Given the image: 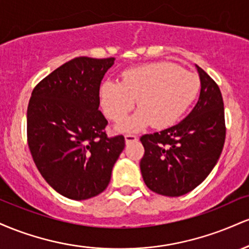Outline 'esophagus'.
<instances>
[{
	"instance_id": "esophagus-1",
	"label": "esophagus",
	"mask_w": 249,
	"mask_h": 249,
	"mask_svg": "<svg viewBox=\"0 0 249 249\" xmlns=\"http://www.w3.org/2000/svg\"><path fill=\"white\" fill-rule=\"evenodd\" d=\"M137 141H138V137H137L136 134H126V136H125V142H126V144H131V142Z\"/></svg>"
}]
</instances>
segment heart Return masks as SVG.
<instances>
[{
    "instance_id": "heart-1",
    "label": "heart",
    "mask_w": 249,
    "mask_h": 249,
    "mask_svg": "<svg viewBox=\"0 0 249 249\" xmlns=\"http://www.w3.org/2000/svg\"><path fill=\"white\" fill-rule=\"evenodd\" d=\"M200 78L172 62H157L131 68L122 81H107L101 88L103 110L111 121L121 122L136 105L139 110L118 125L121 131H138L152 124L172 126L193 104Z\"/></svg>"
}]
</instances>
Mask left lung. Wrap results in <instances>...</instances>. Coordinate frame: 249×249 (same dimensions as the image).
<instances>
[{
  "label": "left lung",
  "mask_w": 249,
  "mask_h": 249,
  "mask_svg": "<svg viewBox=\"0 0 249 249\" xmlns=\"http://www.w3.org/2000/svg\"><path fill=\"white\" fill-rule=\"evenodd\" d=\"M199 101L184 121L160 132L144 134L141 171L146 186L166 196L199 186L218 162L226 138L224 99L215 81L196 65Z\"/></svg>",
  "instance_id": "8db88e82"
}]
</instances>
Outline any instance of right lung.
<instances>
[{
    "label": "right lung",
    "instance_id": "1",
    "mask_svg": "<svg viewBox=\"0 0 249 249\" xmlns=\"http://www.w3.org/2000/svg\"><path fill=\"white\" fill-rule=\"evenodd\" d=\"M115 58L76 57L34 88L27 111V138L34 162L62 196L85 200L107 187L125 147L108 137L99 107V88Z\"/></svg>",
    "mask_w": 249,
    "mask_h": 249
}]
</instances>
